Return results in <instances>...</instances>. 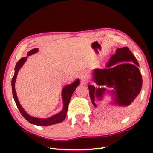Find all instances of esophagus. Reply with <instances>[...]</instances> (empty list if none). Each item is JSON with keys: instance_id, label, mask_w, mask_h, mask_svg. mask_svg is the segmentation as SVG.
Wrapping results in <instances>:
<instances>
[{"instance_id": "34e87169", "label": "esophagus", "mask_w": 153, "mask_h": 153, "mask_svg": "<svg viewBox=\"0 0 153 153\" xmlns=\"http://www.w3.org/2000/svg\"><path fill=\"white\" fill-rule=\"evenodd\" d=\"M80 78L84 82H86L88 80V74L86 71H84L80 74Z\"/></svg>"}]
</instances>
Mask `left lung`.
Returning <instances> with one entry per match:
<instances>
[{
	"instance_id": "left-lung-1",
	"label": "left lung",
	"mask_w": 153,
	"mask_h": 153,
	"mask_svg": "<svg viewBox=\"0 0 153 153\" xmlns=\"http://www.w3.org/2000/svg\"><path fill=\"white\" fill-rule=\"evenodd\" d=\"M138 62L128 47L117 48L111 56L105 69H96L94 78L99 86L114 87L115 104L128 107L133 102L140 92L142 86V76L138 69ZM89 95L93 105L94 100L100 99L105 88H95L88 86Z\"/></svg>"
}]
</instances>
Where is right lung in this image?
<instances>
[{
  "instance_id": "add662e5",
  "label": "right lung",
  "mask_w": 153,
  "mask_h": 153,
  "mask_svg": "<svg viewBox=\"0 0 153 153\" xmlns=\"http://www.w3.org/2000/svg\"><path fill=\"white\" fill-rule=\"evenodd\" d=\"M38 48H33L32 50H31L28 52L27 55V56L32 55L33 54L36 53V52H38ZM26 60H27V57H22L16 63V65H15V74L13 77L12 82H11L13 96V98L15 100V104H16L18 109H19V112L21 113V114H22V115L25 119V120H26L27 121H29L30 123L34 124V125H36V126H51V125H53V124L61 123V121H63L65 120V118L66 117L69 101H70L71 97L72 94H73L74 92L75 91V90H76L77 86L79 85V79L76 80V81L74 82L73 84H71L70 85H67V86H66L63 89V91H62V97H63V108L60 113L47 119H39V118H36V117H32V116L29 115L26 112H25L24 108H22V106H21V105L19 104V100H18L17 97L16 92H15V80H16L18 71H19V69L23 66V65L24 64V63L26 61Z\"/></svg>"
}]
</instances>
